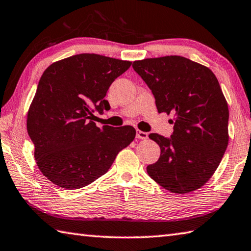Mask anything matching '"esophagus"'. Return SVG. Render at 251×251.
Instances as JSON below:
<instances>
[{"mask_svg":"<svg viewBox=\"0 0 251 251\" xmlns=\"http://www.w3.org/2000/svg\"><path fill=\"white\" fill-rule=\"evenodd\" d=\"M136 138L138 139H147L148 138V134L146 131H141L139 129H137L136 131Z\"/></svg>","mask_w":251,"mask_h":251,"instance_id":"34e87169","label":"esophagus"}]
</instances>
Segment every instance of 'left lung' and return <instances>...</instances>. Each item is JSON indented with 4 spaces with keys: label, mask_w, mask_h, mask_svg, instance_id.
<instances>
[{
    "label": "left lung",
    "mask_w": 251,
    "mask_h": 251,
    "mask_svg": "<svg viewBox=\"0 0 251 251\" xmlns=\"http://www.w3.org/2000/svg\"><path fill=\"white\" fill-rule=\"evenodd\" d=\"M149 86L159 113L175 114L171 138L150 134L160 158L147 167L152 180L172 193H190L211 179L228 145V105L211 69L181 56L133 63Z\"/></svg>",
    "instance_id": "left-lung-1"
}]
</instances>
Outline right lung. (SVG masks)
I'll return each instance as SVG.
<instances>
[{"instance_id":"right-lung-1","label":"right lung","mask_w":251,"mask_h":251,"mask_svg":"<svg viewBox=\"0 0 251 251\" xmlns=\"http://www.w3.org/2000/svg\"><path fill=\"white\" fill-rule=\"evenodd\" d=\"M130 61L80 53L44 71L27 113V131L43 175L60 188L75 190L110 169L136 136L133 126L98 127L93 112L110 110L104 100Z\"/></svg>"}]
</instances>
